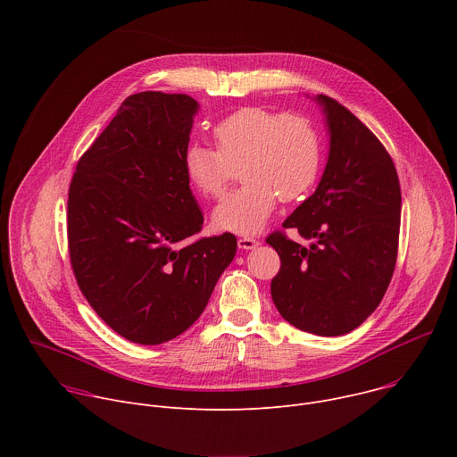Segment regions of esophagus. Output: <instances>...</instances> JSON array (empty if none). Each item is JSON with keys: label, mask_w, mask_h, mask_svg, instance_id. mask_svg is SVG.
Returning a JSON list of instances; mask_svg holds the SVG:
<instances>
[{"label": "esophagus", "mask_w": 457, "mask_h": 457, "mask_svg": "<svg viewBox=\"0 0 457 457\" xmlns=\"http://www.w3.org/2000/svg\"><path fill=\"white\" fill-rule=\"evenodd\" d=\"M237 244H238V247L240 249H254L256 245H258V240L256 238H253V237H240L238 240H237Z\"/></svg>", "instance_id": "1"}]
</instances>
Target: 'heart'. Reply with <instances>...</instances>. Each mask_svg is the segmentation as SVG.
Returning <instances> with one entry per match:
<instances>
[{
  "mask_svg": "<svg viewBox=\"0 0 457 457\" xmlns=\"http://www.w3.org/2000/svg\"><path fill=\"white\" fill-rule=\"evenodd\" d=\"M212 137L215 150L193 145L184 152V173L195 191L217 199L238 168L244 182L213 212L219 229L256 233L278 199H302L318 179L321 139L314 122L300 112L244 106L220 119Z\"/></svg>",
  "mask_w": 457,
  "mask_h": 457,
  "instance_id": "obj_1",
  "label": "heart"
}]
</instances>
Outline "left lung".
<instances>
[{
	"label": "left lung",
	"instance_id": "8db88e82",
	"mask_svg": "<svg viewBox=\"0 0 457 457\" xmlns=\"http://www.w3.org/2000/svg\"><path fill=\"white\" fill-rule=\"evenodd\" d=\"M316 101L328 115L329 159L316 191L266 238L280 256L271 296L296 329L340 337L372 314L393 278L402 189L393 159L370 129L333 97ZM286 228L313 244L303 248Z\"/></svg>",
	"mask_w": 457,
	"mask_h": 457
}]
</instances>
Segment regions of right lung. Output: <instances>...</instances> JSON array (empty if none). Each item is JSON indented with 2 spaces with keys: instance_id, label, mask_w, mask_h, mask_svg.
<instances>
[{
  "instance_id": "add662e5",
  "label": "right lung",
  "mask_w": 457,
  "mask_h": 457,
  "mask_svg": "<svg viewBox=\"0 0 457 457\" xmlns=\"http://www.w3.org/2000/svg\"><path fill=\"white\" fill-rule=\"evenodd\" d=\"M184 94L124 99L69 187V254L92 309L122 338L159 345L195 323L237 253L231 233L191 238L204 217L184 173Z\"/></svg>"
}]
</instances>
